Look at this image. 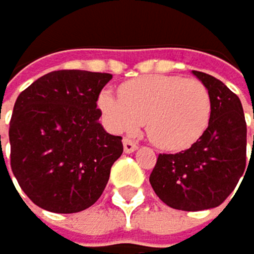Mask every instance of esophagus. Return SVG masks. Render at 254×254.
<instances>
[{"instance_id":"esophagus-1","label":"esophagus","mask_w":254,"mask_h":254,"mask_svg":"<svg viewBox=\"0 0 254 254\" xmlns=\"http://www.w3.org/2000/svg\"><path fill=\"white\" fill-rule=\"evenodd\" d=\"M122 144H124V152H126V154H130V152L136 151V148H138V144L135 141H132V140H128V138H124Z\"/></svg>"}]
</instances>
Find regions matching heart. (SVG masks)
<instances>
[{
	"label": "heart",
	"mask_w": 254,
	"mask_h": 254,
	"mask_svg": "<svg viewBox=\"0 0 254 254\" xmlns=\"http://www.w3.org/2000/svg\"><path fill=\"white\" fill-rule=\"evenodd\" d=\"M98 108L118 133H135L146 121L149 140L165 151L192 146L207 130L211 114L210 94L200 81L164 74L122 84L119 95L103 90Z\"/></svg>",
	"instance_id": "obj_1"
}]
</instances>
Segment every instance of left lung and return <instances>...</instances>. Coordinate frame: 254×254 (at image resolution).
<instances>
[{"label":"left lung","instance_id":"left-lung-1","mask_svg":"<svg viewBox=\"0 0 254 254\" xmlns=\"http://www.w3.org/2000/svg\"><path fill=\"white\" fill-rule=\"evenodd\" d=\"M192 74L210 94L208 127L189 149L159 154L149 177L160 200L185 211L221 205L236 189L247 165V124L240 98L216 77L200 71Z\"/></svg>","mask_w":254,"mask_h":254}]
</instances>
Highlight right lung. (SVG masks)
Instances as JSON below:
<instances>
[{"mask_svg":"<svg viewBox=\"0 0 254 254\" xmlns=\"http://www.w3.org/2000/svg\"><path fill=\"white\" fill-rule=\"evenodd\" d=\"M111 77L62 69L41 76L17 97L9 124L10 169L38 207L77 213L103 194L124 151L122 136L108 133L98 121L97 100Z\"/></svg>","mask_w":254,"mask_h":254,"instance_id":"add662e5","label":"right lung"}]
</instances>
